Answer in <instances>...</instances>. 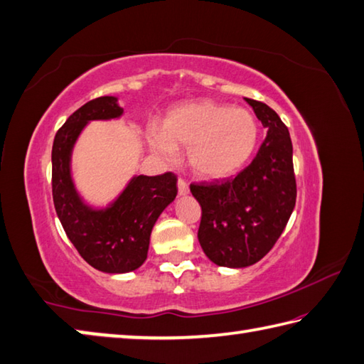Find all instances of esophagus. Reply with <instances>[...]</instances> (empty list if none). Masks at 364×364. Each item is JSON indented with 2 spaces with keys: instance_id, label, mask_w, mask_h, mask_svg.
<instances>
[{
  "instance_id": "34e87169",
  "label": "esophagus",
  "mask_w": 364,
  "mask_h": 364,
  "mask_svg": "<svg viewBox=\"0 0 364 364\" xmlns=\"http://www.w3.org/2000/svg\"><path fill=\"white\" fill-rule=\"evenodd\" d=\"M178 194H180V196H188L189 194V186H188V183L183 180V178L178 180Z\"/></svg>"
}]
</instances>
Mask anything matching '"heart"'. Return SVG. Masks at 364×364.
<instances>
[{
	"mask_svg": "<svg viewBox=\"0 0 364 364\" xmlns=\"http://www.w3.org/2000/svg\"><path fill=\"white\" fill-rule=\"evenodd\" d=\"M149 146L173 159L176 146L188 148L192 172L208 180L227 178L251 159L259 141L257 119L246 109L198 101L178 105L164 119V131L153 127Z\"/></svg>",
	"mask_w": 364,
	"mask_h": 364,
	"instance_id": "heart-1",
	"label": "heart"
}]
</instances>
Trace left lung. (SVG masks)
<instances>
[{"label": "left lung", "instance_id": "left-lung-1", "mask_svg": "<svg viewBox=\"0 0 364 364\" xmlns=\"http://www.w3.org/2000/svg\"><path fill=\"white\" fill-rule=\"evenodd\" d=\"M267 137L235 178L191 184L202 206L198 243L219 267L245 268L265 257L286 229L296 202L294 148L287 126L267 104L247 99Z\"/></svg>", "mask_w": 364, "mask_h": 364}]
</instances>
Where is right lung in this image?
Segmentation results:
<instances>
[{
  "instance_id": "add662e5",
  "label": "right lung",
  "mask_w": 364,
  "mask_h": 364,
  "mask_svg": "<svg viewBox=\"0 0 364 364\" xmlns=\"http://www.w3.org/2000/svg\"><path fill=\"white\" fill-rule=\"evenodd\" d=\"M115 96L82 105L56 132L52 148V192L56 215L78 254L99 272L129 273L146 260L151 235L161 213L175 200L176 176L137 175L105 208L85 203L70 173V156L90 121L123 115Z\"/></svg>"
}]
</instances>
